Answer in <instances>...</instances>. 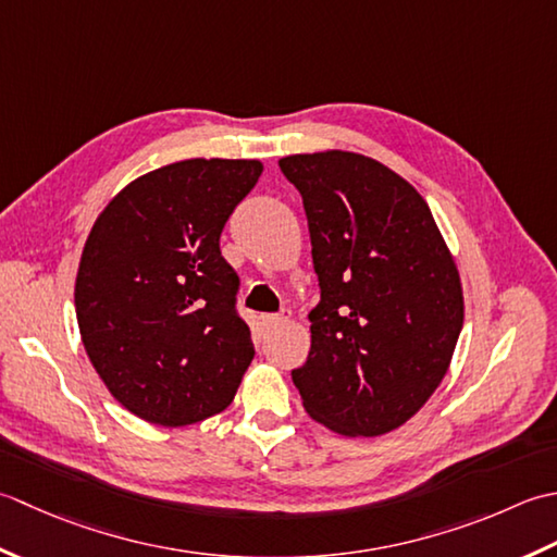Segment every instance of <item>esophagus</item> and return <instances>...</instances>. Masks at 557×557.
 <instances>
[{"instance_id":"34e87169","label":"esophagus","mask_w":557,"mask_h":557,"mask_svg":"<svg viewBox=\"0 0 557 557\" xmlns=\"http://www.w3.org/2000/svg\"><path fill=\"white\" fill-rule=\"evenodd\" d=\"M286 322H288V314H264L262 317L264 329H276V326L286 324Z\"/></svg>"}]
</instances>
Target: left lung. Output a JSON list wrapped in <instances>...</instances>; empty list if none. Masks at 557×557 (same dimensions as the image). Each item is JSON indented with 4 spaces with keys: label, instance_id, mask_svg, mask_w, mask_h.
<instances>
[{
    "label": "left lung",
    "instance_id": "1",
    "mask_svg": "<svg viewBox=\"0 0 557 557\" xmlns=\"http://www.w3.org/2000/svg\"><path fill=\"white\" fill-rule=\"evenodd\" d=\"M278 168L302 195L322 288L293 384L338 435L392 433L449 370L463 324L457 262L425 199L374 158L329 149Z\"/></svg>",
    "mask_w": 557,
    "mask_h": 557
}]
</instances>
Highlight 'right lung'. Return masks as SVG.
I'll use <instances>...</instances> for the list:
<instances>
[{"label":"right lung","instance_id":"obj_1","mask_svg":"<svg viewBox=\"0 0 557 557\" xmlns=\"http://www.w3.org/2000/svg\"><path fill=\"white\" fill-rule=\"evenodd\" d=\"M262 170L255 158L156 168L124 185L86 237L78 332L108 392L141 421L191 425L235 399L255 346L219 240Z\"/></svg>","mask_w":557,"mask_h":557}]
</instances>
